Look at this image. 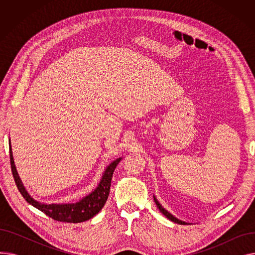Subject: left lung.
<instances>
[{
    "label": "left lung",
    "mask_w": 255,
    "mask_h": 255,
    "mask_svg": "<svg viewBox=\"0 0 255 255\" xmlns=\"http://www.w3.org/2000/svg\"><path fill=\"white\" fill-rule=\"evenodd\" d=\"M154 200H155V204L157 205V207H158V209H159V211L161 212L163 215L165 216V217H167L169 220H171V221H173V222H176V223H178V224H185V222L184 221H181V220H179V219H177L176 217H173L171 214H169L166 210H164L163 208H162V206L160 205L159 203H158V200L156 199V197H154Z\"/></svg>",
    "instance_id": "left-lung-1"
}]
</instances>
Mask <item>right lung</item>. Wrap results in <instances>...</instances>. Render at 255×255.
Returning a JSON list of instances; mask_svg holds the SVG:
<instances>
[{"label":"right lung","instance_id":"1","mask_svg":"<svg viewBox=\"0 0 255 255\" xmlns=\"http://www.w3.org/2000/svg\"><path fill=\"white\" fill-rule=\"evenodd\" d=\"M9 151H10V163H11L12 175H13V178H14L17 189L19 190L23 198L29 204H31L38 210L46 214L48 217L52 218L53 220L61 221V222H70V223H79V222L87 221L99 213V211L105 205L107 197H109L112 178H113L115 168L121 161V158H119L107 166L97 188L91 194L84 197L82 200H79L78 203L65 204V205H53V204L45 205V204L36 202V200H34L28 194V192L25 191L24 187L17 175L14 161H13L11 146Z\"/></svg>","mask_w":255,"mask_h":255}]
</instances>
